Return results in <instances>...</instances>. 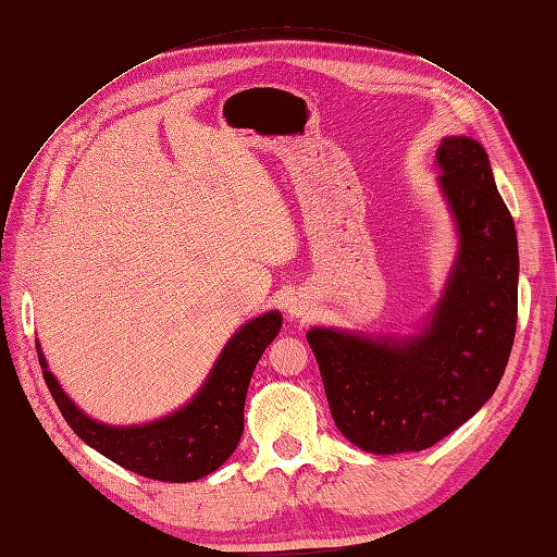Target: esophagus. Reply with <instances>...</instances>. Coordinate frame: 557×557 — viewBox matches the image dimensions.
Listing matches in <instances>:
<instances>
[{
	"label": "esophagus",
	"mask_w": 557,
	"mask_h": 557,
	"mask_svg": "<svg viewBox=\"0 0 557 557\" xmlns=\"http://www.w3.org/2000/svg\"><path fill=\"white\" fill-rule=\"evenodd\" d=\"M288 313H290V318H307L309 315V305L305 299H299V297H295V299H290V307H288Z\"/></svg>",
	"instance_id": "esophagus-1"
}]
</instances>
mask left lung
I'll return each mask as SVG.
<instances>
[{
    "mask_svg": "<svg viewBox=\"0 0 557 557\" xmlns=\"http://www.w3.org/2000/svg\"><path fill=\"white\" fill-rule=\"evenodd\" d=\"M440 185L458 227V258L420 332L395 339L313 327L307 342L336 428L367 453L423 450L493 397L518 318V239L483 146L446 137Z\"/></svg>",
    "mask_w": 557,
    "mask_h": 557,
    "instance_id": "1",
    "label": "left lung"
}]
</instances>
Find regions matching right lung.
Listing matches in <instances>:
<instances>
[{"mask_svg": "<svg viewBox=\"0 0 557 557\" xmlns=\"http://www.w3.org/2000/svg\"><path fill=\"white\" fill-rule=\"evenodd\" d=\"M281 320L278 311L248 320L225 344L197 395L183 409L144 425H104L83 413L48 372L39 344L37 352L50 395L83 442L139 476L188 483L209 476L237 448L252 369L274 342Z\"/></svg>", "mask_w": 557, "mask_h": 557, "instance_id": "1", "label": "right lung"}]
</instances>
